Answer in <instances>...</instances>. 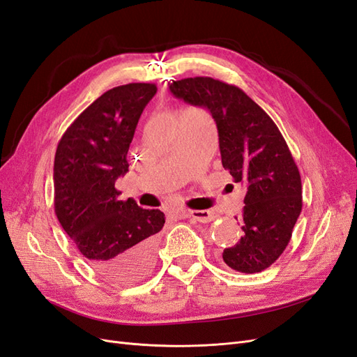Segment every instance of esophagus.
Wrapping results in <instances>:
<instances>
[{
    "label": "esophagus",
    "mask_w": 357,
    "mask_h": 357,
    "mask_svg": "<svg viewBox=\"0 0 357 357\" xmlns=\"http://www.w3.org/2000/svg\"><path fill=\"white\" fill-rule=\"evenodd\" d=\"M174 218L176 219L192 218L201 223H208V222H213L215 218H218V215H215V213H213L210 210H176Z\"/></svg>",
    "instance_id": "1"
}]
</instances>
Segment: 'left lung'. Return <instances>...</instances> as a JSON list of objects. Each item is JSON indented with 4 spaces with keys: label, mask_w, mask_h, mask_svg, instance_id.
Wrapping results in <instances>:
<instances>
[{
    "label": "left lung",
    "mask_w": 357,
    "mask_h": 357,
    "mask_svg": "<svg viewBox=\"0 0 357 357\" xmlns=\"http://www.w3.org/2000/svg\"><path fill=\"white\" fill-rule=\"evenodd\" d=\"M169 91L208 109L219 132L222 165L245 183L243 236L225 248L223 261L244 274L271 266L287 247L302 210L299 169L280 129L238 86L211 77L172 82Z\"/></svg>",
    "instance_id": "obj_1"
}]
</instances>
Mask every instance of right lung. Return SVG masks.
Masks as SVG:
<instances>
[{"label": "right lung", "mask_w": 357, "mask_h": 357, "mask_svg": "<svg viewBox=\"0 0 357 357\" xmlns=\"http://www.w3.org/2000/svg\"><path fill=\"white\" fill-rule=\"evenodd\" d=\"M158 88L128 83L107 91L67 128L53 167L56 218L79 252L102 277L129 284L155 266L160 210L121 201L116 180L128 172L138 119Z\"/></svg>", "instance_id": "right-lung-1"}]
</instances>
